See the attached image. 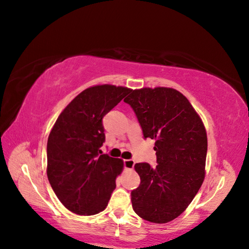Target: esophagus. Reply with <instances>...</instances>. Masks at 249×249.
I'll list each match as a JSON object with an SVG mask.
<instances>
[{"label":"esophagus","mask_w":249,"mask_h":249,"mask_svg":"<svg viewBox=\"0 0 249 249\" xmlns=\"http://www.w3.org/2000/svg\"><path fill=\"white\" fill-rule=\"evenodd\" d=\"M124 168L125 169H133L134 165H135V162H134V160H124Z\"/></svg>","instance_id":"34e87169"}]
</instances>
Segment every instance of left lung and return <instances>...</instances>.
Instances as JSON below:
<instances>
[{"instance_id":"obj_1","label":"left lung","mask_w":249,"mask_h":249,"mask_svg":"<svg viewBox=\"0 0 249 249\" xmlns=\"http://www.w3.org/2000/svg\"><path fill=\"white\" fill-rule=\"evenodd\" d=\"M124 100L136 113L143 136L155 139L158 165L135 164L141 183L132 191V206L153 223L176 219L190 205L206 176L208 137L205 124L177 89H131Z\"/></svg>"}]
</instances>
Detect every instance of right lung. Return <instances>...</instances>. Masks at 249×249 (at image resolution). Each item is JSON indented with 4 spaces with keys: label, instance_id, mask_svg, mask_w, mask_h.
I'll list each match as a JSON object with an SVG mask.
<instances>
[{
    "label": "right lung",
    "instance_id": "add662e5",
    "mask_svg": "<svg viewBox=\"0 0 249 249\" xmlns=\"http://www.w3.org/2000/svg\"><path fill=\"white\" fill-rule=\"evenodd\" d=\"M131 91L110 84L83 90L60 113L49 135L47 175L62 205L90 216L106 209L124 160L101 155L103 117Z\"/></svg>",
    "mask_w": 249,
    "mask_h": 249
}]
</instances>
